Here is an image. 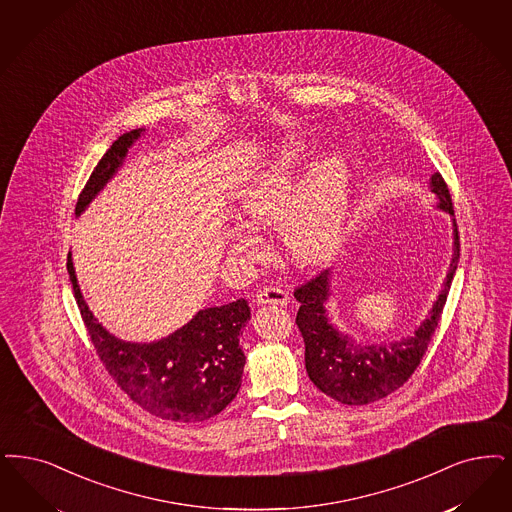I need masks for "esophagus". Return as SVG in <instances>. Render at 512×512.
<instances>
[{
    "label": "esophagus",
    "instance_id": "1",
    "mask_svg": "<svg viewBox=\"0 0 512 512\" xmlns=\"http://www.w3.org/2000/svg\"><path fill=\"white\" fill-rule=\"evenodd\" d=\"M289 303V293L286 289L280 287H263L257 293V305H278V307H286Z\"/></svg>",
    "mask_w": 512,
    "mask_h": 512
}]
</instances>
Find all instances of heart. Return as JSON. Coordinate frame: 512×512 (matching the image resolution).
Wrapping results in <instances>:
<instances>
[{
  "instance_id": "1",
  "label": "heart",
  "mask_w": 512,
  "mask_h": 512,
  "mask_svg": "<svg viewBox=\"0 0 512 512\" xmlns=\"http://www.w3.org/2000/svg\"><path fill=\"white\" fill-rule=\"evenodd\" d=\"M310 144L293 141L272 152L247 181L238 215L255 228L278 226L287 257L301 266L326 263L343 238L350 209V167L341 154H326L310 165ZM230 251L249 261L261 244L244 228L230 234Z\"/></svg>"
}]
</instances>
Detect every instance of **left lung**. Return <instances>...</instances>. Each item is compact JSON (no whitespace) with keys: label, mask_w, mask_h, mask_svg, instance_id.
<instances>
[{"label":"left lung","mask_w":512,"mask_h":512,"mask_svg":"<svg viewBox=\"0 0 512 512\" xmlns=\"http://www.w3.org/2000/svg\"><path fill=\"white\" fill-rule=\"evenodd\" d=\"M429 186L438 200L436 209L453 217L450 190L442 175L434 173ZM451 221V261L442 291L421 326L400 341L362 345L329 322L326 305L331 295V270L318 274L305 286L295 289V299L301 303L295 322L305 339L308 377L324 394L347 406H364L400 389L417 369L434 329L438 328L459 263L457 223L455 219Z\"/></svg>","instance_id":"left-lung-1"}]
</instances>
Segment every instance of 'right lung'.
<instances>
[{
    "label": "right lung",
    "instance_id": "obj_1",
    "mask_svg": "<svg viewBox=\"0 0 512 512\" xmlns=\"http://www.w3.org/2000/svg\"><path fill=\"white\" fill-rule=\"evenodd\" d=\"M143 133V127L123 133L108 148L80 194L76 217L118 173L129 148ZM66 268L97 354L131 400L156 417L194 423L221 413L236 398L246 364L240 333L251 318L246 299L198 310L183 328L160 341L131 343L112 335L87 307L72 253Z\"/></svg>",
    "mask_w": 512,
    "mask_h": 512
}]
</instances>
